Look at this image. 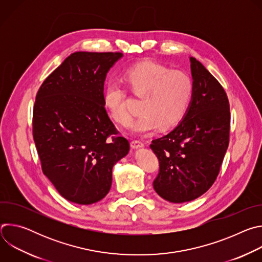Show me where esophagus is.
Masks as SVG:
<instances>
[{"mask_svg":"<svg viewBox=\"0 0 262 262\" xmlns=\"http://www.w3.org/2000/svg\"><path fill=\"white\" fill-rule=\"evenodd\" d=\"M143 146H144V143L141 142V141H139V140H133V141L130 142V147H132L133 149L142 148Z\"/></svg>","mask_w":262,"mask_h":262,"instance_id":"1","label":"esophagus"}]
</instances>
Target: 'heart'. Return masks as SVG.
Returning a JSON list of instances; mask_svg holds the SVG:
<instances>
[{
  "instance_id": "1",
  "label": "heart",
  "mask_w": 262,
  "mask_h": 262,
  "mask_svg": "<svg viewBox=\"0 0 262 262\" xmlns=\"http://www.w3.org/2000/svg\"><path fill=\"white\" fill-rule=\"evenodd\" d=\"M124 79L136 95L143 96L140 104L142 113L128 124L130 133L146 136L159 127L171 128L181 120L193 93L192 80L185 72L145 61L127 68ZM125 101L123 86L110 80L103 94L104 107L110 117L121 124L130 118Z\"/></svg>"
}]
</instances>
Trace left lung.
<instances>
[{"mask_svg":"<svg viewBox=\"0 0 262 262\" xmlns=\"http://www.w3.org/2000/svg\"><path fill=\"white\" fill-rule=\"evenodd\" d=\"M193 93L182 120L152 141L160 172L155 191L173 203L192 201L213 184L229 144L230 106L212 74L191 57Z\"/></svg>","mask_w":262,"mask_h":262,"instance_id":"left-lung-1","label":"left lung"}]
</instances>
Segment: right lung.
<instances>
[{
    "instance_id": "add662e5",
    "label": "right lung",
    "mask_w": 262,
    "mask_h": 262,
    "mask_svg": "<svg viewBox=\"0 0 262 262\" xmlns=\"http://www.w3.org/2000/svg\"><path fill=\"white\" fill-rule=\"evenodd\" d=\"M122 56L73 53L37 92L33 138L41 168L70 202L89 205L104 198L113 166L129 151L128 141L115 137L119 132L103 103L106 73Z\"/></svg>"
}]
</instances>
